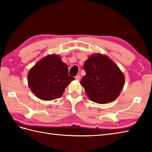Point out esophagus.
<instances>
[{"mask_svg": "<svg viewBox=\"0 0 152 152\" xmlns=\"http://www.w3.org/2000/svg\"><path fill=\"white\" fill-rule=\"evenodd\" d=\"M75 79L77 80H80V79H81V76H80V74H78V75L75 76Z\"/></svg>", "mask_w": 152, "mask_h": 152, "instance_id": "esophagus-1", "label": "esophagus"}]
</instances>
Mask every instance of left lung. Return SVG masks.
<instances>
[{"mask_svg":"<svg viewBox=\"0 0 152 152\" xmlns=\"http://www.w3.org/2000/svg\"><path fill=\"white\" fill-rule=\"evenodd\" d=\"M86 74L81 80L88 98L99 104L110 102L118 97L125 83V77L110 58L94 54L86 61Z\"/></svg>","mask_w":152,"mask_h":152,"instance_id":"1","label":"left lung"}]
</instances>
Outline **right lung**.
Returning a JSON list of instances; mask_svg holds the SVG:
<instances>
[{
  "label": "right lung",
  "mask_w": 152,
  "mask_h": 152,
  "mask_svg": "<svg viewBox=\"0 0 152 152\" xmlns=\"http://www.w3.org/2000/svg\"><path fill=\"white\" fill-rule=\"evenodd\" d=\"M28 84L35 96L45 101L61 97L74 78L69 76L67 64L57 55L40 60L28 73Z\"/></svg>",
  "instance_id": "1"
}]
</instances>
